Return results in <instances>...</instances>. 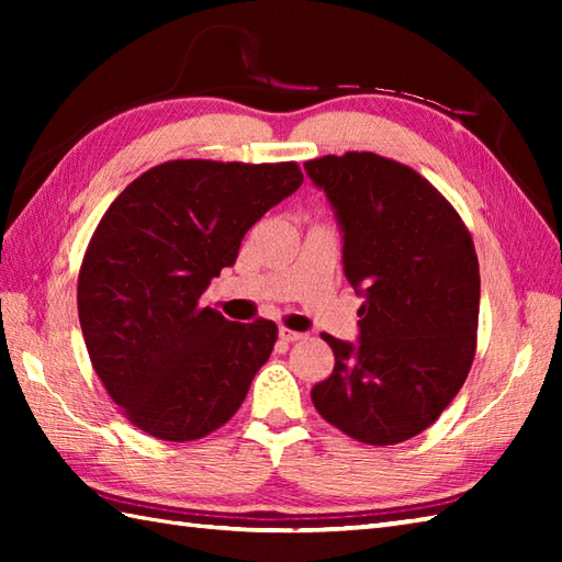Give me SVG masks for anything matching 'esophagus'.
Here are the masks:
<instances>
[{
  "label": "esophagus",
  "instance_id": "1",
  "mask_svg": "<svg viewBox=\"0 0 562 562\" xmlns=\"http://www.w3.org/2000/svg\"><path fill=\"white\" fill-rule=\"evenodd\" d=\"M280 338L284 340V342H296V340H304L306 338V333H300V330H292V328H280Z\"/></svg>",
  "mask_w": 562,
  "mask_h": 562
}]
</instances>
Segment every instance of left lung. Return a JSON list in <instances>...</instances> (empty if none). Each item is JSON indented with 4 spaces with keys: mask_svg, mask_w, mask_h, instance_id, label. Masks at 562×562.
I'll use <instances>...</instances> for the list:
<instances>
[{
    "mask_svg": "<svg viewBox=\"0 0 562 562\" xmlns=\"http://www.w3.org/2000/svg\"><path fill=\"white\" fill-rule=\"evenodd\" d=\"M342 232L360 340L324 338L336 367L312 389L324 420L376 447L420 435L463 386L475 355L481 272L447 198L411 166L372 151L304 164Z\"/></svg>",
    "mask_w": 562,
    "mask_h": 562,
    "instance_id": "left-lung-1",
    "label": "left lung"
}]
</instances>
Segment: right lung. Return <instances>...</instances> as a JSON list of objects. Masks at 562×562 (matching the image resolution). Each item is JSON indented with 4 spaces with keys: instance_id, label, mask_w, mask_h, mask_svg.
Segmentation results:
<instances>
[{
    "instance_id": "1",
    "label": "right lung",
    "mask_w": 562,
    "mask_h": 562,
    "mask_svg": "<svg viewBox=\"0 0 562 562\" xmlns=\"http://www.w3.org/2000/svg\"><path fill=\"white\" fill-rule=\"evenodd\" d=\"M302 181L294 161L176 159L105 210L81 260L77 308L91 364L135 427L193 441L244 403L278 326L226 321L200 296L234 266L250 226Z\"/></svg>"
}]
</instances>
